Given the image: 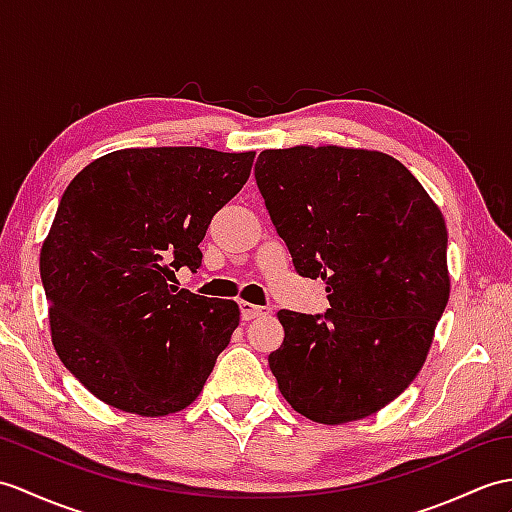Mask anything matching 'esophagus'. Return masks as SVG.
<instances>
[{
	"mask_svg": "<svg viewBox=\"0 0 512 512\" xmlns=\"http://www.w3.org/2000/svg\"><path fill=\"white\" fill-rule=\"evenodd\" d=\"M240 314H242L244 320H253V318H257V316L268 314V310H266V307H259V305L242 301V303H240Z\"/></svg>",
	"mask_w": 512,
	"mask_h": 512,
	"instance_id": "esophagus-1",
	"label": "esophagus"
}]
</instances>
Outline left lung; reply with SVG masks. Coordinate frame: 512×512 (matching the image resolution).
Instances as JSON below:
<instances>
[{"label":"left lung","instance_id":"8db88e82","mask_svg":"<svg viewBox=\"0 0 512 512\" xmlns=\"http://www.w3.org/2000/svg\"><path fill=\"white\" fill-rule=\"evenodd\" d=\"M255 181L294 270L323 279L329 310H279L268 355L281 395L316 423H347L399 397L449 299L447 229L406 165L375 150H264Z\"/></svg>","mask_w":512,"mask_h":512}]
</instances>
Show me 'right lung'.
<instances>
[{
  "label": "right lung",
  "instance_id": "right-lung-1",
  "mask_svg": "<svg viewBox=\"0 0 512 512\" xmlns=\"http://www.w3.org/2000/svg\"><path fill=\"white\" fill-rule=\"evenodd\" d=\"M255 152L126 148L78 172L41 248L52 342L91 395L141 417L187 408L240 325L235 301L178 290Z\"/></svg>",
  "mask_w": 512,
  "mask_h": 512
}]
</instances>
